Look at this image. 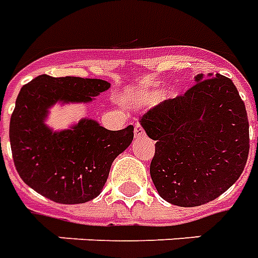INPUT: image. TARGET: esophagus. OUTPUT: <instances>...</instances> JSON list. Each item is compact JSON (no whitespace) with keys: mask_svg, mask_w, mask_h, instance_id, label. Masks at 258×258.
<instances>
[{"mask_svg":"<svg viewBox=\"0 0 258 258\" xmlns=\"http://www.w3.org/2000/svg\"><path fill=\"white\" fill-rule=\"evenodd\" d=\"M134 135H135V138H142L145 135V131L144 128H142V125L139 123L135 124V130H134Z\"/></svg>","mask_w":258,"mask_h":258,"instance_id":"1","label":"esophagus"}]
</instances>
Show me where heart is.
I'll return each instance as SVG.
<instances>
[{
	"mask_svg": "<svg viewBox=\"0 0 258 258\" xmlns=\"http://www.w3.org/2000/svg\"><path fill=\"white\" fill-rule=\"evenodd\" d=\"M163 95V90L161 89H154V90H149L142 93L141 95V101L146 102V104H153L156 101H158Z\"/></svg>",
	"mask_w": 258,
	"mask_h": 258,
	"instance_id": "b5f03b06",
	"label": "heart"
}]
</instances>
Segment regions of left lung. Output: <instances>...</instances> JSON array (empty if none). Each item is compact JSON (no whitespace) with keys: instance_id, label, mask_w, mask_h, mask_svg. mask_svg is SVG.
<instances>
[{"instance_id":"obj_1","label":"left lung","mask_w":258,"mask_h":258,"mask_svg":"<svg viewBox=\"0 0 258 258\" xmlns=\"http://www.w3.org/2000/svg\"><path fill=\"white\" fill-rule=\"evenodd\" d=\"M139 123L156 141L152 180L172 205L213 201L243 172L249 121L235 85L226 76L198 74L191 89L148 110Z\"/></svg>"}]
</instances>
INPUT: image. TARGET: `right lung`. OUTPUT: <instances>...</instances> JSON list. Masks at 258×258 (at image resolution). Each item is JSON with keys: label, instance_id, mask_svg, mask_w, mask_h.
<instances>
[{"label": "right lung", "instance_id": "add662e5", "mask_svg": "<svg viewBox=\"0 0 258 258\" xmlns=\"http://www.w3.org/2000/svg\"><path fill=\"white\" fill-rule=\"evenodd\" d=\"M110 87L102 79L39 75L23 86L11 117L13 163L27 186L58 204H83L98 197L110 165L134 139V125L119 131L83 117L70 128L46 124L56 104H89Z\"/></svg>", "mask_w": 258, "mask_h": 258}]
</instances>
